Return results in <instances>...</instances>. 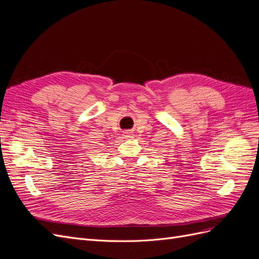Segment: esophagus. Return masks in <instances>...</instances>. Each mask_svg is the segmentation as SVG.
<instances>
[{"label": "esophagus", "mask_w": 259, "mask_h": 259, "mask_svg": "<svg viewBox=\"0 0 259 259\" xmlns=\"http://www.w3.org/2000/svg\"><path fill=\"white\" fill-rule=\"evenodd\" d=\"M125 136H126V137H131V136L128 135V133H126V135H125Z\"/></svg>", "instance_id": "obj_1"}]
</instances>
